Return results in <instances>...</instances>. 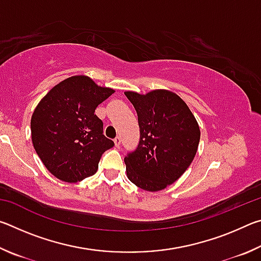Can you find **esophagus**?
Listing matches in <instances>:
<instances>
[{"label":"esophagus","mask_w":261,"mask_h":261,"mask_svg":"<svg viewBox=\"0 0 261 261\" xmlns=\"http://www.w3.org/2000/svg\"><path fill=\"white\" fill-rule=\"evenodd\" d=\"M114 143H115V146H116V147H120V145H121V138H120V137H116V138H115L114 139Z\"/></svg>","instance_id":"obj_1"}]
</instances>
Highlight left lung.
<instances>
[{
  "label": "left lung",
  "instance_id": "left-lung-1",
  "mask_svg": "<svg viewBox=\"0 0 261 261\" xmlns=\"http://www.w3.org/2000/svg\"><path fill=\"white\" fill-rule=\"evenodd\" d=\"M138 115V147L126 154V175L146 191H160L177 180L191 165L200 140L199 125L177 94L155 90L125 92Z\"/></svg>",
  "mask_w": 261,
  "mask_h": 261
}]
</instances>
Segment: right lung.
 Returning a JSON list of instances; mask_svg holds the SVG:
<instances>
[{
	"mask_svg": "<svg viewBox=\"0 0 261 261\" xmlns=\"http://www.w3.org/2000/svg\"><path fill=\"white\" fill-rule=\"evenodd\" d=\"M113 93L90 77L73 76L39 102L31 118L33 146L55 177L76 183L96 173L102 154L115 144L94 112Z\"/></svg>",
	"mask_w": 261,
	"mask_h": 261,
	"instance_id": "obj_1",
	"label": "right lung"
}]
</instances>
